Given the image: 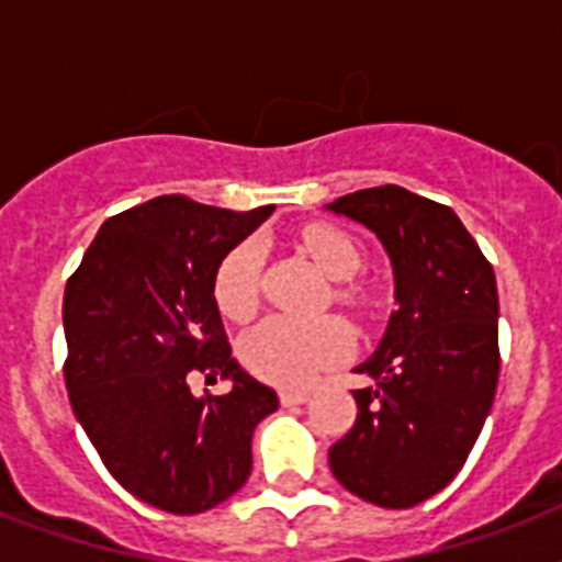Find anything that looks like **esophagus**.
<instances>
[{"mask_svg":"<svg viewBox=\"0 0 562 562\" xmlns=\"http://www.w3.org/2000/svg\"><path fill=\"white\" fill-rule=\"evenodd\" d=\"M308 400V391H300V387H282L280 391V402L282 405H300V402Z\"/></svg>","mask_w":562,"mask_h":562,"instance_id":"obj_1","label":"esophagus"}]
</instances>
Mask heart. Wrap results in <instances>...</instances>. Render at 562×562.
<instances>
[{
    "label": "heart",
    "instance_id": "b5f03b06",
    "mask_svg": "<svg viewBox=\"0 0 562 562\" xmlns=\"http://www.w3.org/2000/svg\"><path fill=\"white\" fill-rule=\"evenodd\" d=\"M300 245L324 268L333 280H350L364 262V250L356 238L333 224H308L300 233ZM265 247L259 238H241L224 254L212 277V297L221 315L229 321H247L259 306ZM338 297L344 303H361L364 291L359 285H341ZM352 350L350 326L338 317H291L271 315L256 324L241 338V361L250 373L265 382L300 387L312 382L321 370L341 364Z\"/></svg>",
    "mask_w": 562,
    "mask_h": 562
}]
</instances>
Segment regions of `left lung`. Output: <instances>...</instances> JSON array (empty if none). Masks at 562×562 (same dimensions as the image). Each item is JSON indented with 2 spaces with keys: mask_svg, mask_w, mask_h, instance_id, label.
I'll list each match as a JSON object with an SVG mask.
<instances>
[{
  "mask_svg": "<svg viewBox=\"0 0 562 562\" xmlns=\"http://www.w3.org/2000/svg\"><path fill=\"white\" fill-rule=\"evenodd\" d=\"M329 210L361 221L391 256L396 303L356 373L359 414L329 449L333 475L370 505L405 510L461 472L496 400V273L449 206L402 187L344 194Z\"/></svg>",
  "mask_w": 562,
  "mask_h": 562,
  "instance_id": "left-lung-1",
  "label": "left lung"
}]
</instances>
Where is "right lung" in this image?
<instances>
[{
    "instance_id": "1",
    "label": "right lung",
    "mask_w": 562,
    "mask_h": 562,
    "mask_svg": "<svg viewBox=\"0 0 562 562\" xmlns=\"http://www.w3.org/2000/svg\"><path fill=\"white\" fill-rule=\"evenodd\" d=\"M273 206L160 194L101 224L66 280L64 379L101 463L139 502L192 516L245 487L259 419L280 400L229 356L212 277ZM192 374L233 378L194 397Z\"/></svg>"
}]
</instances>
